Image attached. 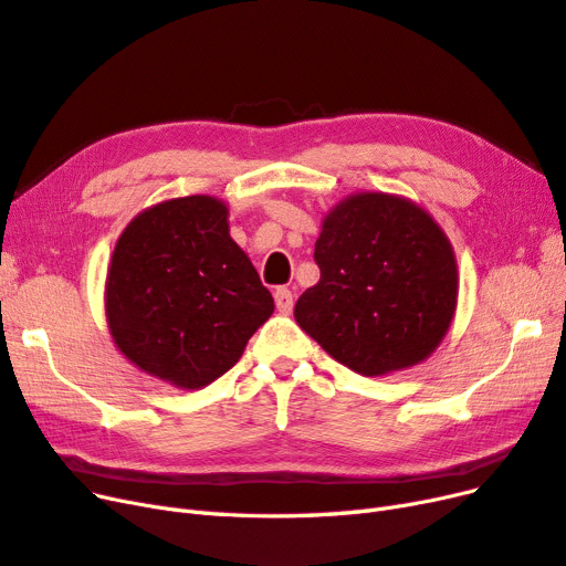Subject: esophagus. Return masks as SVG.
Returning a JSON list of instances; mask_svg holds the SVG:
<instances>
[{
	"label": "esophagus",
	"instance_id": "34e87169",
	"mask_svg": "<svg viewBox=\"0 0 566 566\" xmlns=\"http://www.w3.org/2000/svg\"><path fill=\"white\" fill-rule=\"evenodd\" d=\"M273 300H276V310L281 314L293 312V293H290L287 287H276V293H273Z\"/></svg>",
	"mask_w": 566,
	"mask_h": 566
}]
</instances>
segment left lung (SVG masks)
I'll use <instances>...</instances> for the list:
<instances>
[{"label": "left lung", "mask_w": 566, "mask_h": 566, "mask_svg": "<svg viewBox=\"0 0 566 566\" xmlns=\"http://www.w3.org/2000/svg\"><path fill=\"white\" fill-rule=\"evenodd\" d=\"M321 279L295 321L335 361L378 378L430 356L455 314L458 269L447 233L416 202L354 193L323 219Z\"/></svg>", "instance_id": "obj_1"}]
</instances>
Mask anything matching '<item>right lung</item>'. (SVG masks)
<instances>
[{"instance_id":"1","label":"right lung","mask_w":566,"mask_h":566,"mask_svg":"<svg viewBox=\"0 0 566 566\" xmlns=\"http://www.w3.org/2000/svg\"><path fill=\"white\" fill-rule=\"evenodd\" d=\"M273 314V297L229 235V208L186 196L136 214L117 238L106 318L117 349L181 389L221 378Z\"/></svg>"}]
</instances>
